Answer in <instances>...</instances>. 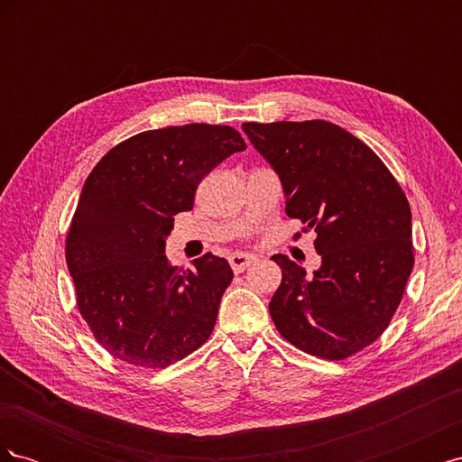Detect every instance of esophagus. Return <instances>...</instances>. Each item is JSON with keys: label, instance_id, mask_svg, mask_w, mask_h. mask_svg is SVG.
Listing matches in <instances>:
<instances>
[{"label": "esophagus", "instance_id": "1", "mask_svg": "<svg viewBox=\"0 0 462 462\" xmlns=\"http://www.w3.org/2000/svg\"><path fill=\"white\" fill-rule=\"evenodd\" d=\"M256 260V256H253V254H245V253H236V254H233V256H229V263H231V268H233V272L235 273H241V272H245L250 263H253Z\"/></svg>", "mask_w": 462, "mask_h": 462}]
</instances>
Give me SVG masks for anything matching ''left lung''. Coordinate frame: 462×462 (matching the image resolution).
Instances as JSON below:
<instances>
[{
    "mask_svg": "<svg viewBox=\"0 0 462 462\" xmlns=\"http://www.w3.org/2000/svg\"><path fill=\"white\" fill-rule=\"evenodd\" d=\"M272 165L285 212L316 231L319 268L306 273L283 254L270 302L277 331L300 351L341 360L389 326L412 272V216L383 162L329 121L243 123Z\"/></svg>",
    "mask_w": 462,
    "mask_h": 462,
    "instance_id": "1",
    "label": "left lung"
}]
</instances>
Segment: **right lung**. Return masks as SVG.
Masks as SVG:
<instances>
[{
    "mask_svg": "<svg viewBox=\"0 0 462 462\" xmlns=\"http://www.w3.org/2000/svg\"><path fill=\"white\" fill-rule=\"evenodd\" d=\"M246 148L227 125L190 123L134 134L111 148L85 180L67 235L77 304L109 355L141 368L189 356L214 331L233 279L226 258L171 265L165 239L189 212L200 180Z\"/></svg>",
    "mask_w": 462,
    "mask_h": 462,
    "instance_id": "add662e5",
    "label": "right lung"
}]
</instances>
